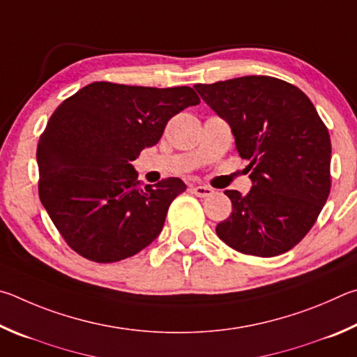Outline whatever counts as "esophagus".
<instances>
[{
    "label": "esophagus",
    "mask_w": 357,
    "mask_h": 357,
    "mask_svg": "<svg viewBox=\"0 0 357 357\" xmlns=\"http://www.w3.org/2000/svg\"><path fill=\"white\" fill-rule=\"evenodd\" d=\"M191 191H192V195H196L197 197H208L213 195V190H211L210 186H204V185L191 186Z\"/></svg>",
    "instance_id": "esophagus-1"
}]
</instances>
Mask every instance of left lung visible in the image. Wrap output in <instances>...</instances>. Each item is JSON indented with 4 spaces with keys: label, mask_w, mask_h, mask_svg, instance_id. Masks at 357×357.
Returning a JSON list of instances; mask_svg holds the SVG:
<instances>
[{
    "label": "left lung",
    "mask_w": 357,
    "mask_h": 357,
    "mask_svg": "<svg viewBox=\"0 0 357 357\" xmlns=\"http://www.w3.org/2000/svg\"><path fill=\"white\" fill-rule=\"evenodd\" d=\"M199 96L232 128L249 161L246 196L224 191L232 213L216 226L235 251L274 257L314 226L331 191V137L309 97L287 81L251 75L196 84Z\"/></svg>",
    "instance_id": "left-lung-1"
}]
</instances>
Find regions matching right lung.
<instances>
[{
    "mask_svg": "<svg viewBox=\"0 0 357 357\" xmlns=\"http://www.w3.org/2000/svg\"><path fill=\"white\" fill-rule=\"evenodd\" d=\"M199 103L188 86L97 81L56 108L37 144L39 197L75 252L112 264L160 235L186 185L169 177L142 186L131 161L160 141L169 119Z\"/></svg>",
    "mask_w": 357,
    "mask_h": 357,
    "instance_id": "add662e5",
    "label": "right lung"
}]
</instances>
